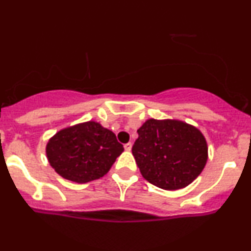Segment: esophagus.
<instances>
[{"label":"esophagus","instance_id":"obj_1","mask_svg":"<svg viewBox=\"0 0 251 251\" xmlns=\"http://www.w3.org/2000/svg\"><path fill=\"white\" fill-rule=\"evenodd\" d=\"M124 148H125L126 151H131V150H132V143L125 144V145H124Z\"/></svg>","mask_w":251,"mask_h":251}]
</instances>
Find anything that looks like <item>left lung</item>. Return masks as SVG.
<instances>
[{"label": "left lung", "instance_id": "1", "mask_svg": "<svg viewBox=\"0 0 251 251\" xmlns=\"http://www.w3.org/2000/svg\"><path fill=\"white\" fill-rule=\"evenodd\" d=\"M137 132L132 153L140 174L153 185L183 189L203 171L208 144L195 126L176 119H149Z\"/></svg>", "mask_w": 251, "mask_h": 251}]
</instances>
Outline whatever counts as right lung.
Wrapping results in <instances>:
<instances>
[{
	"instance_id": "add662e5",
	"label": "right lung",
	"mask_w": 251,
	"mask_h": 251,
	"mask_svg": "<svg viewBox=\"0 0 251 251\" xmlns=\"http://www.w3.org/2000/svg\"><path fill=\"white\" fill-rule=\"evenodd\" d=\"M123 151L116 134L97 122L60 129L46 146L47 159L56 174L79 184L105 176Z\"/></svg>"
}]
</instances>
